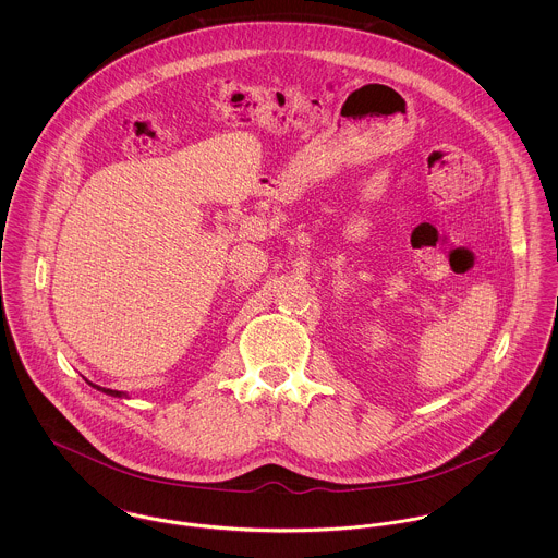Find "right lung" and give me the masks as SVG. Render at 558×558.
Masks as SVG:
<instances>
[{
	"instance_id": "obj_1",
	"label": "right lung",
	"mask_w": 558,
	"mask_h": 558,
	"mask_svg": "<svg viewBox=\"0 0 558 558\" xmlns=\"http://www.w3.org/2000/svg\"><path fill=\"white\" fill-rule=\"evenodd\" d=\"M94 389H98V391H102L105 396H111V398H129L124 391H111V389H102V387H98V385H92Z\"/></svg>"
}]
</instances>
